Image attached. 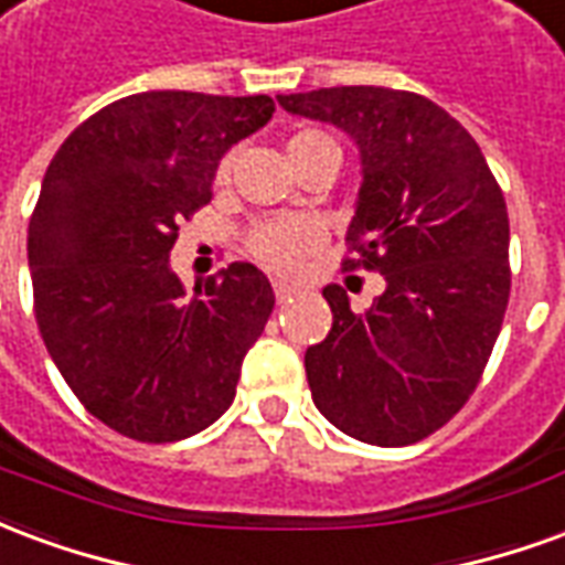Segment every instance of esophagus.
I'll list each match as a JSON object with an SVG mask.
<instances>
[{
    "label": "esophagus",
    "instance_id": "esophagus-1",
    "mask_svg": "<svg viewBox=\"0 0 565 565\" xmlns=\"http://www.w3.org/2000/svg\"><path fill=\"white\" fill-rule=\"evenodd\" d=\"M275 296H278V302H287V299H294V296H296V287H294V284L275 281Z\"/></svg>",
    "mask_w": 565,
    "mask_h": 565
}]
</instances>
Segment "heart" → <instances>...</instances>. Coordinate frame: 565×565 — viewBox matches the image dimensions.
<instances>
[{"mask_svg":"<svg viewBox=\"0 0 565 565\" xmlns=\"http://www.w3.org/2000/svg\"><path fill=\"white\" fill-rule=\"evenodd\" d=\"M339 153V145L323 129H299L287 141V153L296 169L306 166L318 153ZM233 178V157H223L217 166V184H226ZM320 247V230L311 221L302 217H284V221H266L254 226V233L247 235V250L254 254L257 263H263L271 271H296L302 266V259L311 257Z\"/></svg>","mask_w":565,"mask_h":565,"instance_id":"obj_1","label":"heart"}]
</instances>
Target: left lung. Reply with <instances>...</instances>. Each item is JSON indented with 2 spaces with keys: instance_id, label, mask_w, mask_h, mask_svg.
Here are the masks:
<instances>
[{
  "instance_id": "left-lung-1",
  "label": "left lung",
  "mask_w": 565,
  "mask_h": 565,
  "mask_svg": "<svg viewBox=\"0 0 565 565\" xmlns=\"http://www.w3.org/2000/svg\"><path fill=\"white\" fill-rule=\"evenodd\" d=\"M360 145L363 186L344 271H379L369 311L330 284L332 330L306 351L311 399L351 438L403 448L472 396L509 308V211L484 153L426 96L323 87L278 96Z\"/></svg>"
}]
</instances>
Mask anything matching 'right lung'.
<instances>
[{"label": "right lung", "instance_id": "obj_1", "mask_svg": "<svg viewBox=\"0 0 565 565\" xmlns=\"http://www.w3.org/2000/svg\"><path fill=\"white\" fill-rule=\"evenodd\" d=\"M269 96L132 93L68 136L30 217L35 320L81 405L166 445L233 405L275 308L269 278L230 263L186 299L169 269L178 223L211 202L217 162L269 124Z\"/></svg>", "mask_w": 565, "mask_h": 565}]
</instances>
